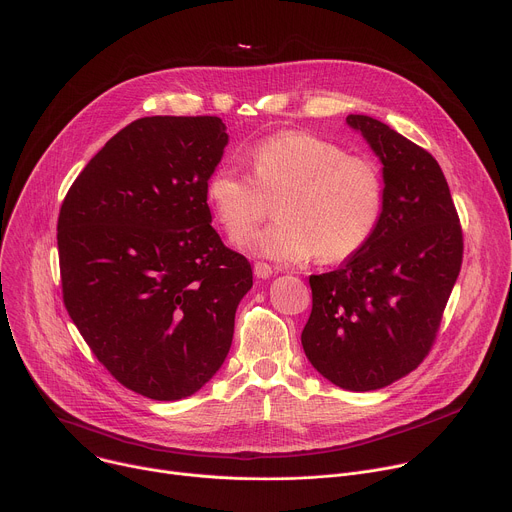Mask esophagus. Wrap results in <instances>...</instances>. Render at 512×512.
Instances as JSON below:
<instances>
[{
	"instance_id": "obj_1",
	"label": "esophagus",
	"mask_w": 512,
	"mask_h": 512,
	"mask_svg": "<svg viewBox=\"0 0 512 512\" xmlns=\"http://www.w3.org/2000/svg\"><path fill=\"white\" fill-rule=\"evenodd\" d=\"M253 273L259 277V279H267L273 275V267L269 263H263V261H255L253 265Z\"/></svg>"
}]
</instances>
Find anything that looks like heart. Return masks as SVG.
I'll list each match as a JSON object with an SVG mask.
<instances>
[{
  "mask_svg": "<svg viewBox=\"0 0 512 512\" xmlns=\"http://www.w3.org/2000/svg\"><path fill=\"white\" fill-rule=\"evenodd\" d=\"M251 174L216 166L206 198L216 221L236 235L280 196L278 221L235 237L253 255L281 263H342L369 245L385 212V182L377 164L348 156L342 145L310 131H279L247 152Z\"/></svg>",
  "mask_w": 512,
  "mask_h": 512,
  "instance_id": "1",
  "label": "heart"
}]
</instances>
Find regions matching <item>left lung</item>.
<instances>
[{
	"label": "left lung",
	"mask_w": 512,
	"mask_h": 512,
	"mask_svg": "<svg viewBox=\"0 0 512 512\" xmlns=\"http://www.w3.org/2000/svg\"><path fill=\"white\" fill-rule=\"evenodd\" d=\"M383 164L377 233L336 271L310 275L302 346L336 387L375 391L417 369L462 267L460 218L435 158L369 115H348Z\"/></svg>",
	"instance_id": "8db88e82"
}]
</instances>
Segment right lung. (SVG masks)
I'll use <instances>...</instances> for the list:
<instances>
[{
  "label": "right lung",
  "mask_w": 512,
  "mask_h": 512,
  "mask_svg": "<svg viewBox=\"0 0 512 512\" xmlns=\"http://www.w3.org/2000/svg\"><path fill=\"white\" fill-rule=\"evenodd\" d=\"M227 143L218 117H141L60 206L66 312L103 367L148 399H184L212 379L253 285L251 263L210 225L206 180Z\"/></svg>",
  "instance_id": "right-lung-1"
}]
</instances>
